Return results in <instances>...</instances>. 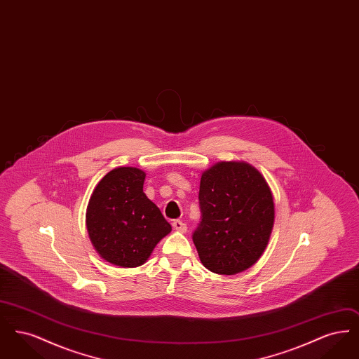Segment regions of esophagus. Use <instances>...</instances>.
Segmentation results:
<instances>
[{"label":"esophagus","instance_id":"34e87169","mask_svg":"<svg viewBox=\"0 0 359 359\" xmlns=\"http://www.w3.org/2000/svg\"><path fill=\"white\" fill-rule=\"evenodd\" d=\"M172 226H173L175 230H177V231H180V233H186V231H187V224L184 222H182V221H179V219L173 221Z\"/></svg>","mask_w":359,"mask_h":359}]
</instances>
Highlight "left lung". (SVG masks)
Instances as JSON below:
<instances>
[{"instance_id":"1","label":"left lung","mask_w":359,"mask_h":359,"mask_svg":"<svg viewBox=\"0 0 359 359\" xmlns=\"http://www.w3.org/2000/svg\"><path fill=\"white\" fill-rule=\"evenodd\" d=\"M202 222L192 239L208 271L237 274L265 252L274 224L272 191L245 161H219L201 177Z\"/></svg>"}]
</instances>
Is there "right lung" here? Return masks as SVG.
Listing matches in <instances>:
<instances>
[{
	"mask_svg": "<svg viewBox=\"0 0 359 359\" xmlns=\"http://www.w3.org/2000/svg\"><path fill=\"white\" fill-rule=\"evenodd\" d=\"M147 173L118 167L95 186L86 210L90 241L104 261L121 268L142 265L171 233L158 207L144 194Z\"/></svg>",
	"mask_w": 359,
	"mask_h": 359,
	"instance_id": "add662e5",
	"label": "right lung"
}]
</instances>
